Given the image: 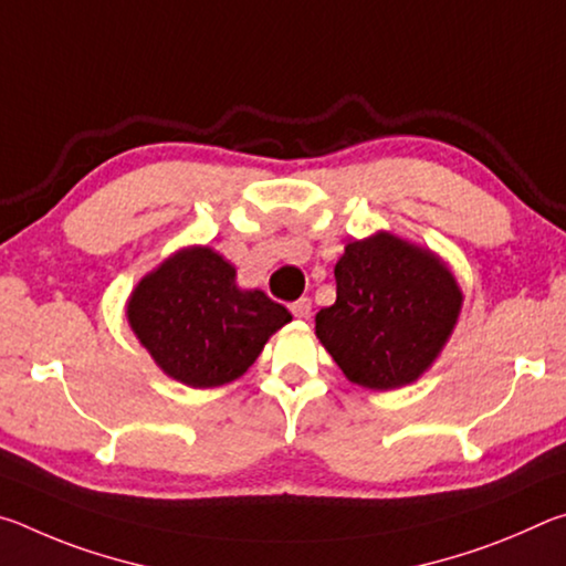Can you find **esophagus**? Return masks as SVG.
Returning a JSON list of instances; mask_svg holds the SVG:
<instances>
[{"label": "esophagus", "mask_w": 566, "mask_h": 566, "mask_svg": "<svg viewBox=\"0 0 566 566\" xmlns=\"http://www.w3.org/2000/svg\"><path fill=\"white\" fill-rule=\"evenodd\" d=\"M292 314H294V317H300V319L310 317V314H312V300H306V296H302V300H296L292 304Z\"/></svg>", "instance_id": "34e87169"}]
</instances>
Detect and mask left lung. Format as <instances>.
I'll return each instance as SVG.
<instances>
[{"mask_svg": "<svg viewBox=\"0 0 566 566\" xmlns=\"http://www.w3.org/2000/svg\"><path fill=\"white\" fill-rule=\"evenodd\" d=\"M334 276L337 300L314 332L352 385L389 391L432 369L464 304L442 256L379 229L347 242Z\"/></svg>", "mask_w": 566, "mask_h": 566, "instance_id": "1", "label": "left lung"}]
</instances>
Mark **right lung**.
Wrapping results in <instances>:
<instances>
[{"instance_id":"1","label":"right lung","mask_w":566,"mask_h":566,"mask_svg":"<svg viewBox=\"0 0 566 566\" xmlns=\"http://www.w3.org/2000/svg\"><path fill=\"white\" fill-rule=\"evenodd\" d=\"M124 317L151 361L191 389H214L244 375L292 314L262 290L237 284L217 249H177L134 286Z\"/></svg>"}]
</instances>
